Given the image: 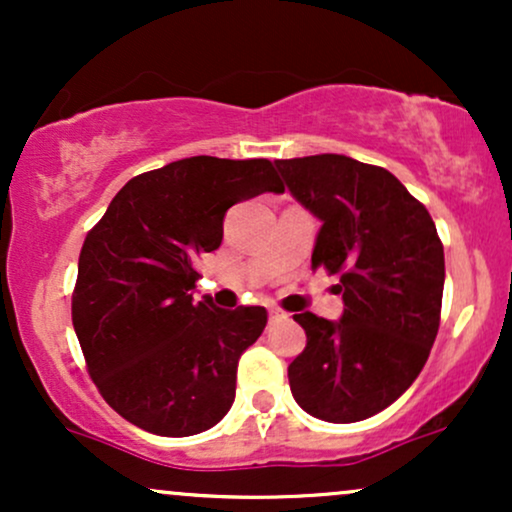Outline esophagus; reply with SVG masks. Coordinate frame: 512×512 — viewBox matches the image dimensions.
<instances>
[{
	"instance_id": "34e87169",
	"label": "esophagus",
	"mask_w": 512,
	"mask_h": 512,
	"mask_svg": "<svg viewBox=\"0 0 512 512\" xmlns=\"http://www.w3.org/2000/svg\"><path fill=\"white\" fill-rule=\"evenodd\" d=\"M284 313H281V310L279 308H272V310H269V320H272V322H276V320H284Z\"/></svg>"
}]
</instances>
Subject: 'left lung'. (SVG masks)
<instances>
[{"mask_svg": "<svg viewBox=\"0 0 512 512\" xmlns=\"http://www.w3.org/2000/svg\"><path fill=\"white\" fill-rule=\"evenodd\" d=\"M286 187L322 221L313 269L339 274L344 315H293L305 330L289 366L298 407L354 424L390 407L436 342L445 257L436 223L390 170L339 154L274 161Z\"/></svg>", "mask_w": 512, "mask_h": 512, "instance_id": "8db88e82", "label": "left lung"}]
</instances>
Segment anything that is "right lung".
Here are the masks:
<instances>
[{
	"mask_svg": "<svg viewBox=\"0 0 512 512\" xmlns=\"http://www.w3.org/2000/svg\"><path fill=\"white\" fill-rule=\"evenodd\" d=\"M262 192H284L267 158H182L129 180L88 231L74 332L98 392L129 424L185 438L231 409L267 310L195 303V262L221 245L226 211Z\"/></svg>",
	"mask_w": 512,
	"mask_h": 512,
	"instance_id": "right-lung-1",
	"label": "right lung"
}]
</instances>
